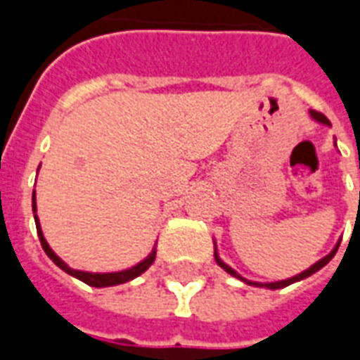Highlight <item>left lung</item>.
I'll use <instances>...</instances> for the list:
<instances>
[{
  "mask_svg": "<svg viewBox=\"0 0 360 360\" xmlns=\"http://www.w3.org/2000/svg\"><path fill=\"white\" fill-rule=\"evenodd\" d=\"M310 115H312V119H316L318 123H324V125H330V121H328V117H326V115H322V113H320V111L310 110ZM338 247H340V245H338ZM338 247H335V249H333L332 252H330V255H328V257H324V258H322V260H318L316 264H312V266H310L309 270L301 271V274H297V276H293V278H289V279H281V281H274V283H257V281H249V279L241 278V276H239V274H237V271H235L233 268H229V266H227L226 262H221V260H219V257H218V252H214V257H216V262H218V264L221 266V268H224V270L227 271V274H231V276H235V278H239V279H241V281H245V283H249V285L268 287V289H281V287L291 285V283H295V281H299V279L309 278V276H312V274H314V271H318V270H320V268H324V266L328 264V262H330V260H332L333 255H335V252H338Z\"/></svg>",
  "mask_w": 360,
  "mask_h": 360,
  "instance_id": "obj_1",
  "label": "left lung"
}]
</instances>
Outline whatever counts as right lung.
I'll use <instances>...</instances> for the list:
<instances>
[{"label":"right lung","mask_w":360,"mask_h":360,"mask_svg":"<svg viewBox=\"0 0 360 360\" xmlns=\"http://www.w3.org/2000/svg\"><path fill=\"white\" fill-rule=\"evenodd\" d=\"M32 212H34V221H36V231H38V237H40V243H42V249L44 252L48 255V257L53 260V264L59 266L61 270L67 271L69 276H73V278L81 279L84 281L86 285L92 287H110V285H119V283H125V281H131V279L139 278L142 271H146L154 262V258H156V249L150 252L148 257L144 258L142 262H139L133 268H129V270L123 271H111V274H92V271H81V270H73V268H69V266L61 260V258L50 249V245L46 243L42 235V229H40V224H38V216H36V193H32Z\"/></svg>","instance_id":"right-lung-1"}]
</instances>
